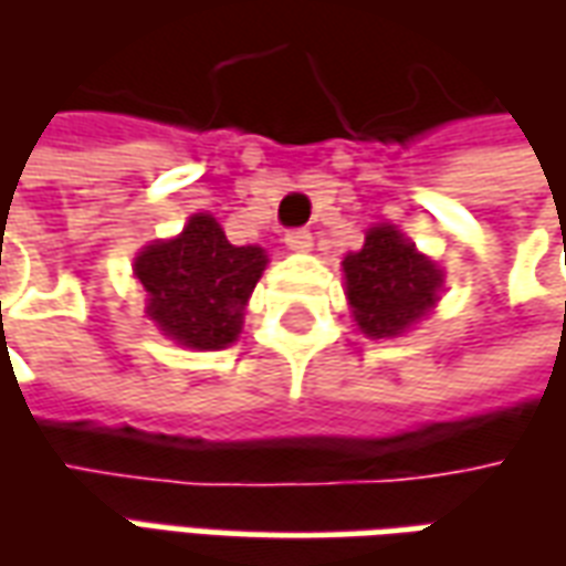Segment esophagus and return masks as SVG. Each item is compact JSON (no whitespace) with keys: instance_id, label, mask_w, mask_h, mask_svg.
<instances>
[{"instance_id":"obj_1","label":"esophagus","mask_w":566,"mask_h":566,"mask_svg":"<svg viewBox=\"0 0 566 566\" xmlns=\"http://www.w3.org/2000/svg\"><path fill=\"white\" fill-rule=\"evenodd\" d=\"M284 245L291 248V251H308V248H312V233H308L306 227L287 230V233H284Z\"/></svg>"}]
</instances>
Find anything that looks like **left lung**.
Instances as JSON below:
<instances>
[{"mask_svg": "<svg viewBox=\"0 0 566 566\" xmlns=\"http://www.w3.org/2000/svg\"><path fill=\"white\" fill-rule=\"evenodd\" d=\"M348 303L373 339L397 336L437 303L439 270L394 227H373L360 251L343 260Z\"/></svg>", "mask_w": 566, "mask_h": 566, "instance_id": "1", "label": "left lung"}]
</instances>
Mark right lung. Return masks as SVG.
Listing matches in <instances>:
<instances>
[{"mask_svg": "<svg viewBox=\"0 0 566 566\" xmlns=\"http://www.w3.org/2000/svg\"><path fill=\"white\" fill-rule=\"evenodd\" d=\"M266 254L235 248L211 214H193L185 233L154 242L136 258V279L148 291V318L187 348H223L242 331V312Z\"/></svg>", "mask_w": 566, "mask_h": 566, "instance_id": "right-lung-1", "label": "right lung"}]
</instances>
